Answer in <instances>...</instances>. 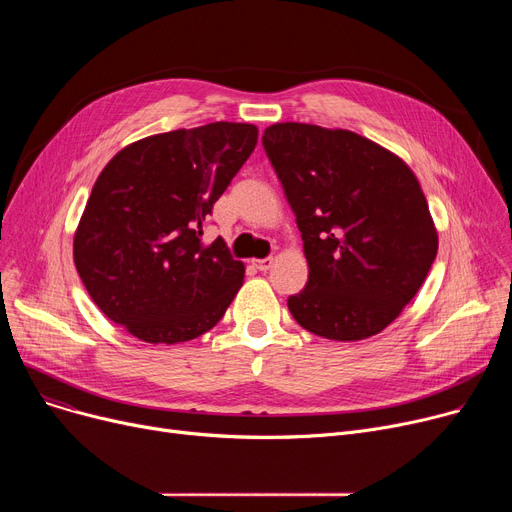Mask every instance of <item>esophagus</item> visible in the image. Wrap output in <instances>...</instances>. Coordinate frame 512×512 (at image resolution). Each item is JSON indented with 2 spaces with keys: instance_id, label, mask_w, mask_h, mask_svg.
<instances>
[{
  "instance_id": "obj_1",
  "label": "esophagus",
  "mask_w": 512,
  "mask_h": 512,
  "mask_svg": "<svg viewBox=\"0 0 512 512\" xmlns=\"http://www.w3.org/2000/svg\"><path fill=\"white\" fill-rule=\"evenodd\" d=\"M251 265L255 267V270H259V272H267V270H270V267L274 265V257H265V259H253V261H251Z\"/></svg>"
}]
</instances>
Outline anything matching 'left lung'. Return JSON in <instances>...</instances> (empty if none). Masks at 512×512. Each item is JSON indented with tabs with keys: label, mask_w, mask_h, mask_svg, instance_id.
Listing matches in <instances>:
<instances>
[{
	"label": "left lung",
	"mask_w": 512,
	"mask_h": 512,
	"mask_svg": "<svg viewBox=\"0 0 512 512\" xmlns=\"http://www.w3.org/2000/svg\"><path fill=\"white\" fill-rule=\"evenodd\" d=\"M261 141L309 263L307 286L288 297L292 317L330 340L380 334L438 253L419 180L398 155L351 130L282 122Z\"/></svg>",
	"instance_id": "obj_1"
}]
</instances>
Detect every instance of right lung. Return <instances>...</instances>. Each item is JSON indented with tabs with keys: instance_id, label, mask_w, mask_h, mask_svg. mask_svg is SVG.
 Listing matches in <instances>:
<instances>
[{
	"instance_id": "add662e5",
	"label": "right lung",
	"mask_w": 512,
	"mask_h": 512,
	"mask_svg": "<svg viewBox=\"0 0 512 512\" xmlns=\"http://www.w3.org/2000/svg\"><path fill=\"white\" fill-rule=\"evenodd\" d=\"M255 145L257 126L211 122L153 134L110 159L78 222L74 265L114 324L178 344L224 317L245 265L222 238L203 245L201 228Z\"/></svg>"
}]
</instances>
